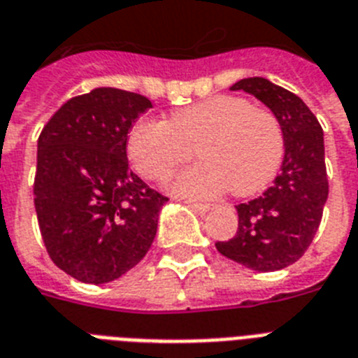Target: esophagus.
I'll return each instance as SVG.
<instances>
[{
    "label": "esophagus",
    "mask_w": 358,
    "mask_h": 358,
    "mask_svg": "<svg viewBox=\"0 0 358 358\" xmlns=\"http://www.w3.org/2000/svg\"><path fill=\"white\" fill-rule=\"evenodd\" d=\"M187 204H189V208H193V210L199 213H206L212 210V206H210V204H202V202H187Z\"/></svg>",
    "instance_id": "obj_1"
}]
</instances>
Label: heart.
<instances>
[{
    "label": "heart",
    "mask_w": 358,
    "mask_h": 358,
    "mask_svg": "<svg viewBox=\"0 0 358 358\" xmlns=\"http://www.w3.org/2000/svg\"><path fill=\"white\" fill-rule=\"evenodd\" d=\"M202 162L171 180L174 195L212 199L227 189L247 196L264 189L284 157L278 119L247 98L219 94L176 109L165 120L139 119L129 128L126 152L146 180H165L193 154Z\"/></svg>",
    "instance_id": "1"
}]
</instances>
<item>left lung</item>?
<instances>
[{
    "mask_svg": "<svg viewBox=\"0 0 358 358\" xmlns=\"http://www.w3.org/2000/svg\"><path fill=\"white\" fill-rule=\"evenodd\" d=\"M256 96L271 109L284 134V159L271 187L238 204V232L217 241L223 256L255 271L292 266L310 247L322 223L329 180L323 129L297 94L266 78H247L230 87Z\"/></svg>",
    "mask_w": 358,
    "mask_h": 358,
    "instance_id": "8db88e82",
    "label": "left lung"
}]
</instances>
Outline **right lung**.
<instances>
[{
  "instance_id": "right-lung-1",
  "label": "right lung",
  "mask_w": 358,
  "mask_h": 358,
  "mask_svg": "<svg viewBox=\"0 0 358 358\" xmlns=\"http://www.w3.org/2000/svg\"><path fill=\"white\" fill-rule=\"evenodd\" d=\"M152 108L137 92L98 87L70 98L42 128L33 193L53 264L87 284L137 266L156 238L167 196L128 169L126 139Z\"/></svg>"
}]
</instances>
